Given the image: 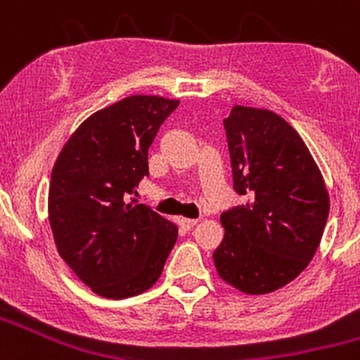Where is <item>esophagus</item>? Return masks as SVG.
I'll use <instances>...</instances> for the list:
<instances>
[{
	"instance_id": "obj_1",
	"label": "esophagus",
	"mask_w": 360,
	"mask_h": 360,
	"mask_svg": "<svg viewBox=\"0 0 360 360\" xmlns=\"http://www.w3.org/2000/svg\"><path fill=\"white\" fill-rule=\"evenodd\" d=\"M178 224H180V227H182V229L189 231V229H193L196 224H198V219H195V218H178Z\"/></svg>"
}]
</instances>
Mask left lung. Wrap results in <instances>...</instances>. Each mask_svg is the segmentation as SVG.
Instances as JSON below:
<instances>
[{
  "instance_id": "left-lung-1",
  "label": "left lung",
  "mask_w": 360,
  "mask_h": 360,
  "mask_svg": "<svg viewBox=\"0 0 360 360\" xmlns=\"http://www.w3.org/2000/svg\"><path fill=\"white\" fill-rule=\"evenodd\" d=\"M232 182L243 205L221 212L216 272L243 294L294 281L311 262L328 219L324 178L299 133L270 110L234 106L224 119Z\"/></svg>"
}]
</instances>
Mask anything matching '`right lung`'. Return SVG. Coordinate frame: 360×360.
<instances>
[{"label": "right lung", "instance_id": "right-lung-1", "mask_svg": "<svg viewBox=\"0 0 360 360\" xmlns=\"http://www.w3.org/2000/svg\"><path fill=\"white\" fill-rule=\"evenodd\" d=\"M180 101L129 95L95 111L63 146L49 187L57 252L97 295L133 297L158 281L178 227L135 203L148 149Z\"/></svg>", "mask_w": 360, "mask_h": 360}]
</instances>
